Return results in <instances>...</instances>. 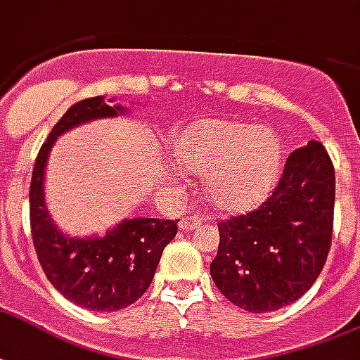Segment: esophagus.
<instances>
[{
  "label": "esophagus",
  "mask_w": 360,
  "mask_h": 360,
  "mask_svg": "<svg viewBox=\"0 0 360 360\" xmlns=\"http://www.w3.org/2000/svg\"><path fill=\"white\" fill-rule=\"evenodd\" d=\"M200 223V217H193V215H191V217H185V219L179 221V229L181 231H193V229L198 227Z\"/></svg>",
  "instance_id": "esophagus-1"
}]
</instances>
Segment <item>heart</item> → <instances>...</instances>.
<instances>
[{
  "label": "heart",
  "mask_w": 360,
  "mask_h": 360,
  "mask_svg": "<svg viewBox=\"0 0 360 360\" xmlns=\"http://www.w3.org/2000/svg\"><path fill=\"white\" fill-rule=\"evenodd\" d=\"M188 172L204 175V193L223 212H246L267 196L281 166L278 135L236 122H200L173 141Z\"/></svg>",
  "instance_id": "b5f03b06"
}]
</instances>
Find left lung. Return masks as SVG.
<instances>
[{"label": "left lung", "mask_w": 360, "mask_h": 360, "mask_svg": "<svg viewBox=\"0 0 360 360\" xmlns=\"http://www.w3.org/2000/svg\"><path fill=\"white\" fill-rule=\"evenodd\" d=\"M336 177L319 141L290 154L278 185L255 212L221 221L210 265L215 286L250 313L286 307L307 292L328 257Z\"/></svg>", "instance_id": "8db88e82"}]
</instances>
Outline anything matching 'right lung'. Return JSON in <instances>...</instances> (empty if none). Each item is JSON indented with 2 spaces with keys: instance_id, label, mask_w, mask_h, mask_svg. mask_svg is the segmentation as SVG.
Instances as JSON below:
<instances>
[{
  "instance_id": "add662e5",
  "label": "right lung",
  "mask_w": 360,
  "mask_h": 360,
  "mask_svg": "<svg viewBox=\"0 0 360 360\" xmlns=\"http://www.w3.org/2000/svg\"><path fill=\"white\" fill-rule=\"evenodd\" d=\"M127 108L91 97L70 106L41 146L30 185L34 248L45 276L66 300L89 311H120L150 286L164 248L177 234V221L133 217L103 236H70L55 225L45 202V167L55 141L93 120L126 116Z\"/></svg>"
}]
</instances>
